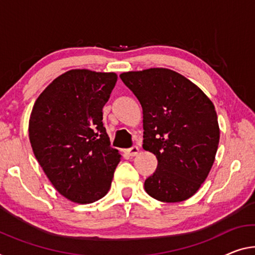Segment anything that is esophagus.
I'll use <instances>...</instances> for the list:
<instances>
[{
	"label": "esophagus",
	"instance_id": "1",
	"mask_svg": "<svg viewBox=\"0 0 255 255\" xmlns=\"http://www.w3.org/2000/svg\"><path fill=\"white\" fill-rule=\"evenodd\" d=\"M138 152H139V148L136 146H133L132 148H130V149H128V155L131 156V157L138 155Z\"/></svg>",
	"mask_w": 255,
	"mask_h": 255
}]
</instances>
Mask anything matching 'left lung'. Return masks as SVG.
I'll list each match as a JSON object with an SVG mask.
<instances>
[{"instance_id":"1","label":"left lung","mask_w":255,"mask_h":255,"mask_svg":"<svg viewBox=\"0 0 255 255\" xmlns=\"http://www.w3.org/2000/svg\"><path fill=\"white\" fill-rule=\"evenodd\" d=\"M142 107L143 149L157 158L144 190L159 202L194 196L214 163L220 128L214 105L197 85L167 68L120 75Z\"/></svg>"}]
</instances>
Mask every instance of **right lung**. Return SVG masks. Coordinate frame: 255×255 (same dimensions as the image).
<instances>
[{
	"label": "right lung",
	"instance_id": "1",
	"mask_svg": "<svg viewBox=\"0 0 255 255\" xmlns=\"http://www.w3.org/2000/svg\"><path fill=\"white\" fill-rule=\"evenodd\" d=\"M116 81L115 73L70 69L43 90L30 113L35 157L58 193L73 203L103 198L122 157L103 124Z\"/></svg>",
	"mask_w": 255,
	"mask_h": 255
}]
</instances>
